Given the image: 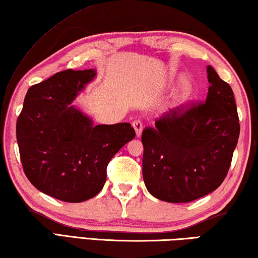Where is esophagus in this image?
<instances>
[{
	"label": "esophagus",
	"instance_id": "esophagus-1",
	"mask_svg": "<svg viewBox=\"0 0 258 258\" xmlns=\"http://www.w3.org/2000/svg\"><path fill=\"white\" fill-rule=\"evenodd\" d=\"M133 128L135 130V133H137V137H141V133H142V130H143V124L141 120H134L133 123Z\"/></svg>",
	"mask_w": 258,
	"mask_h": 258
}]
</instances>
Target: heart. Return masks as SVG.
Listing matches in <instances>:
<instances>
[{"mask_svg": "<svg viewBox=\"0 0 258 258\" xmlns=\"http://www.w3.org/2000/svg\"><path fill=\"white\" fill-rule=\"evenodd\" d=\"M183 89H184V92H187V91H189V85L184 84V87H183Z\"/></svg>", "mask_w": 258, "mask_h": 258, "instance_id": "b5f03b06", "label": "heart"}]
</instances>
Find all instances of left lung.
<instances>
[{
	"mask_svg": "<svg viewBox=\"0 0 258 258\" xmlns=\"http://www.w3.org/2000/svg\"><path fill=\"white\" fill-rule=\"evenodd\" d=\"M206 101L190 102L142 132V174L163 202L190 203L216 190L229 172L240 124L233 91L207 66Z\"/></svg>",
	"mask_w": 258,
	"mask_h": 258,
	"instance_id": "1",
	"label": "left lung"
}]
</instances>
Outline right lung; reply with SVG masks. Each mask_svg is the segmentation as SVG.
<instances>
[{
	"label": "right lung",
	"mask_w": 258,
	"mask_h": 258,
	"mask_svg": "<svg viewBox=\"0 0 258 258\" xmlns=\"http://www.w3.org/2000/svg\"><path fill=\"white\" fill-rule=\"evenodd\" d=\"M94 76V69H67L30 86L17 119L26 176L61 202L81 203L97 196L106 183L109 161L135 138L130 123L94 126L72 106Z\"/></svg>",
	"instance_id": "obj_1"
}]
</instances>
